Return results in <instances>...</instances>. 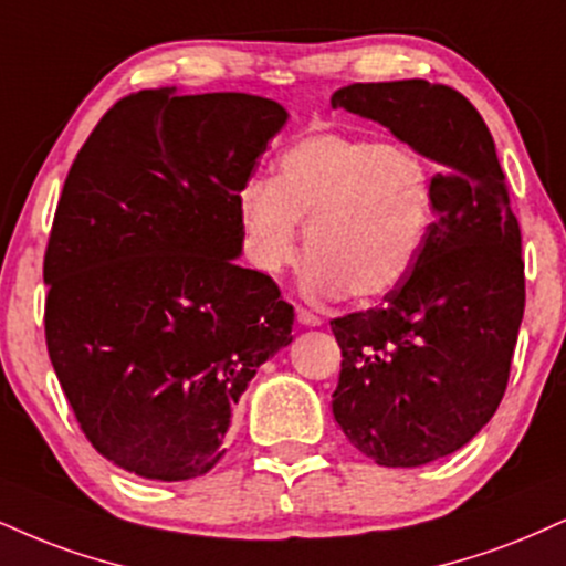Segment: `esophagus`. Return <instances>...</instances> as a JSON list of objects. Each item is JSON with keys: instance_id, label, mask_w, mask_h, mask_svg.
I'll use <instances>...</instances> for the list:
<instances>
[{"instance_id": "1", "label": "esophagus", "mask_w": 566, "mask_h": 566, "mask_svg": "<svg viewBox=\"0 0 566 566\" xmlns=\"http://www.w3.org/2000/svg\"><path fill=\"white\" fill-rule=\"evenodd\" d=\"M297 322H301L303 326H322V318H318L316 313L308 308H297Z\"/></svg>"}]
</instances>
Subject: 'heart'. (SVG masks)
<instances>
[{"label":"heart","mask_w":566,"mask_h":566,"mask_svg":"<svg viewBox=\"0 0 566 566\" xmlns=\"http://www.w3.org/2000/svg\"><path fill=\"white\" fill-rule=\"evenodd\" d=\"M432 197V174L413 149L371 136L311 134L279 158L274 181L244 187L250 261L265 274L287 269L301 253L303 223L311 292L382 301L424 250Z\"/></svg>","instance_id":"heart-1"}]
</instances>
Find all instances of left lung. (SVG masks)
Masks as SVG:
<instances>
[{"label":"left lung","mask_w":566,"mask_h":566,"mask_svg":"<svg viewBox=\"0 0 566 566\" xmlns=\"http://www.w3.org/2000/svg\"><path fill=\"white\" fill-rule=\"evenodd\" d=\"M332 107L390 128L434 160L424 250L379 308L335 318L332 413L379 467L451 455L506 392L524 313L522 234L495 142L464 94L421 78L350 84Z\"/></svg>","instance_id":"obj_1"}]
</instances>
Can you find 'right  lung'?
Instances as JSON below:
<instances>
[{"instance_id":"add662e5","label":"right lung","mask_w":566,"mask_h":566,"mask_svg":"<svg viewBox=\"0 0 566 566\" xmlns=\"http://www.w3.org/2000/svg\"><path fill=\"white\" fill-rule=\"evenodd\" d=\"M287 124L240 92L128 94L67 171L44 255L46 350L97 453L195 480L258 366L292 343L274 279L242 269L240 192Z\"/></svg>"}]
</instances>
